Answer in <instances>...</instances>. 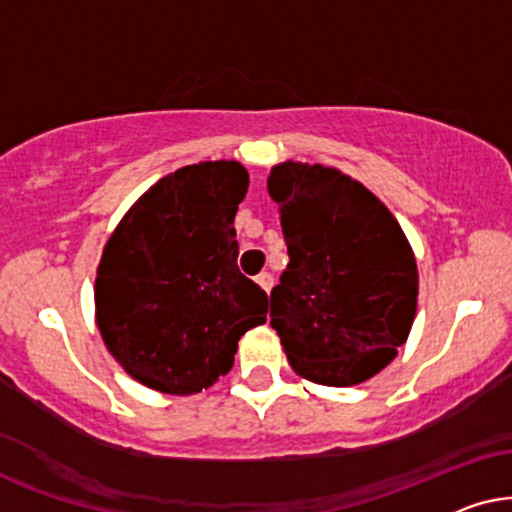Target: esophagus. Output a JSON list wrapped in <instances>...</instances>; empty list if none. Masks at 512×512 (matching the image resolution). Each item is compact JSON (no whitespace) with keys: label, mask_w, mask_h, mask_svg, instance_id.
I'll return each instance as SVG.
<instances>
[{"label":"esophagus","mask_w":512,"mask_h":512,"mask_svg":"<svg viewBox=\"0 0 512 512\" xmlns=\"http://www.w3.org/2000/svg\"><path fill=\"white\" fill-rule=\"evenodd\" d=\"M255 283L260 285V288H262L264 292H269V290H271V285H274V276H271L269 271H262V274L255 278Z\"/></svg>","instance_id":"esophagus-1"}]
</instances>
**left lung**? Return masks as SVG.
I'll use <instances>...</instances> for the list:
<instances>
[{
	"label": "left lung",
	"mask_w": 512,
	"mask_h": 512,
	"mask_svg": "<svg viewBox=\"0 0 512 512\" xmlns=\"http://www.w3.org/2000/svg\"><path fill=\"white\" fill-rule=\"evenodd\" d=\"M290 264L271 290V327L299 377L356 386L410 337L419 271L391 210L365 185L320 163L271 168Z\"/></svg>",
	"instance_id": "1"
}]
</instances>
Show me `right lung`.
I'll use <instances>...</instances> for the list:
<instances>
[{
	"instance_id": "obj_1",
	"label": "right lung",
	"mask_w": 512,
	"mask_h": 512,
	"mask_svg": "<svg viewBox=\"0 0 512 512\" xmlns=\"http://www.w3.org/2000/svg\"><path fill=\"white\" fill-rule=\"evenodd\" d=\"M250 175L238 161H201L147 189L102 250L95 323L135 381L170 395L213 386L234 365L269 297L238 271L234 217Z\"/></svg>"
}]
</instances>
